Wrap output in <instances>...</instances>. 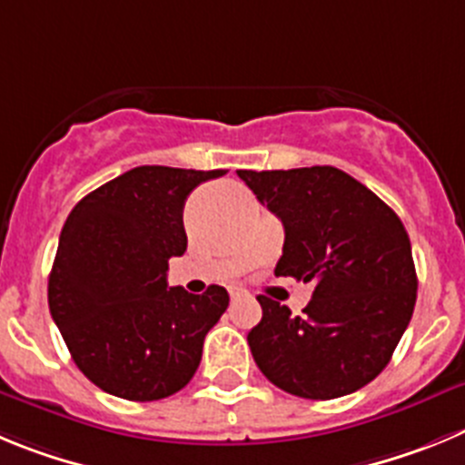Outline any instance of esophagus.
<instances>
[{
  "label": "esophagus",
  "instance_id": "obj_1",
  "mask_svg": "<svg viewBox=\"0 0 465 465\" xmlns=\"http://www.w3.org/2000/svg\"><path fill=\"white\" fill-rule=\"evenodd\" d=\"M229 296H232V301H238V299H242V296H248V292L242 290V287H236V284H233V287H229Z\"/></svg>",
  "mask_w": 465,
  "mask_h": 465
}]
</instances>
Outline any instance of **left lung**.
<instances>
[{"mask_svg": "<svg viewBox=\"0 0 465 465\" xmlns=\"http://www.w3.org/2000/svg\"><path fill=\"white\" fill-rule=\"evenodd\" d=\"M284 227L275 275L315 282L303 315L257 296L252 357L275 387L301 399L352 394L378 378L408 329L417 273L403 223L336 166L236 171Z\"/></svg>", "mask_w": 465, "mask_h": 465, "instance_id": "1", "label": "left lung"}]
</instances>
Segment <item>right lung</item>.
Returning a JSON list of instances; mask_svg holds the SVG:
<instances>
[{"instance_id":"right-lung-1","label":"right lung","mask_w":465,"mask_h":465,"mask_svg":"<svg viewBox=\"0 0 465 465\" xmlns=\"http://www.w3.org/2000/svg\"><path fill=\"white\" fill-rule=\"evenodd\" d=\"M220 175L136 166L66 217L48 278L50 315L81 373L106 394L160 401L196 373L229 294L220 284L203 294L169 287L166 271L187 250V196Z\"/></svg>"}]
</instances>
